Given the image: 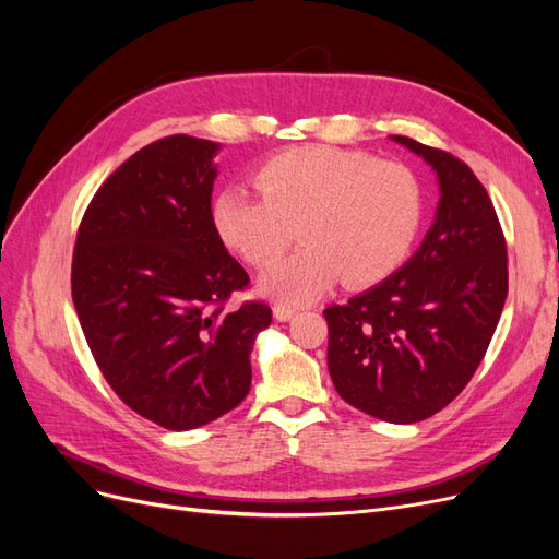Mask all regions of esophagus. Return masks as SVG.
Wrapping results in <instances>:
<instances>
[{
    "mask_svg": "<svg viewBox=\"0 0 559 559\" xmlns=\"http://www.w3.org/2000/svg\"><path fill=\"white\" fill-rule=\"evenodd\" d=\"M273 314H275L277 321H289L296 314V308L286 306V302H277V306L273 308Z\"/></svg>",
    "mask_w": 559,
    "mask_h": 559,
    "instance_id": "esophagus-1",
    "label": "esophagus"
}]
</instances>
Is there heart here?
Listing matches in <instances>:
<instances>
[{
	"instance_id": "1",
	"label": "heart",
	"mask_w": 559,
	"mask_h": 559,
	"mask_svg": "<svg viewBox=\"0 0 559 559\" xmlns=\"http://www.w3.org/2000/svg\"><path fill=\"white\" fill-rule=\"evenodd\" d=\"M253 183L216 195V233L240 257L270 265L300 235L289 259L267 270L261 289L286 302L319 296L343 277L364 289L394 275L411 257L425 218V189L408 165L366 151L302 146L267 158Z\"/></svg>"
}]
</instances>
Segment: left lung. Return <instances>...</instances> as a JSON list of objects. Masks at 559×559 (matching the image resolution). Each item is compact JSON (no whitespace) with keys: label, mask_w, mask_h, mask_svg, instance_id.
Returning <instances> with one entry per match:
<instances>
[{"label":"left lung","mask_w":559,"mask_h":559,"mask_svg":"<svg viewBox=\"0 0 559 559\" xmlns=\"http://www.w3.org/2000/svg\"><path fill=\"white\" fill-rule=\"evenodd\" d=\"M392 140L436 170V222L392 277L324 317L337 394L366 415L413 425L443 411L476 373L509 294V257L492 200L471 167L403 134Z\"/></svg>","instance_id":"left-lung-1"}]
</instances>
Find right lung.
Returning a JSON list of instances; mask_svg holds the SVG:
<instances>
[{"label":"right lung","mask_w":559,"mask_h":559,"mask_svg":"<svg viewBox=\"0 0 559 559\" xmlns=\"http://www.w3.org/2000/svg\"><path fill=\"white\" fill-rule=\"evenodd\" d=\"M218 144L173 134L140 148L81 218L72 300L93 359L130 411L186 431L240 405L249 354L270 326L212 216Z\"/></svg>","instance_id":"add662e5"}]
</instances>
